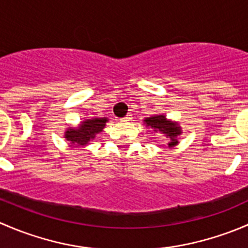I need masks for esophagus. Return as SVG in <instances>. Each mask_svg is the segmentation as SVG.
<instances>
[{
	"instance_id": "34e87169",
	"label": "esophagus",
	"mask_w": 248,
	"mask_h": 248,
	"mask_svg": "<svg viewBox=\"0 0 248 248\" xmlns=\"http://www.w3.org/2000/svg\"><path fill=\"white\" fill-rule=\"evenodd\" d=\"M131 120H132V115L128 114L126 117H122V119H120V121H121V122H128V121H131Z\"/></svg>"
}]
</instances>
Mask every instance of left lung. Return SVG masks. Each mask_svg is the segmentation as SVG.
Returning a JSON list of instances; mask_svg holds the SVG:
<instances>
[{"mask_svg": "<svg viewBox=\"0 0 248 248\" xmlns=\"http://www.w3.org/2000/svg\"><path fill=\"white\" fill-rule=\"evenodd\" d=\"M147 127H151L156 133L164 134L167 138H169L168 146L172 147L177 145V137L181 134V127L176 124L167 120L164 115H155V116L146 117L144 120Z\"/></svg>", "mask_w": 248, "mask_h": 248, "instance_id": "1", "label": "left lung"}]
</instances>
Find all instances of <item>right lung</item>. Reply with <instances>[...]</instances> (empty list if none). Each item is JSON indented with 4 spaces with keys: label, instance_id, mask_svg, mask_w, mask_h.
Returning a JSON list of instances; mask_svg holds the SVG:
<instances>
[{
    "label": "right lung",
    "instance_id": "right-lung-1",
    "mask_svg": "<svg viewBox=\"0 0 248 248\" xmlns=\"http://www.w3.org/2000/svg\"><path fill=\"white\" fill-rule=\"evenodd\" d=\"M108 122L107 117H93L87 119L79 124L78 128H68L64 132V138L72 144L86 145L91 139L96 137V134L101 133Z\"/></svg>",
    "mask_w": 248,
    "mask_h": 248
}]
</instances>
